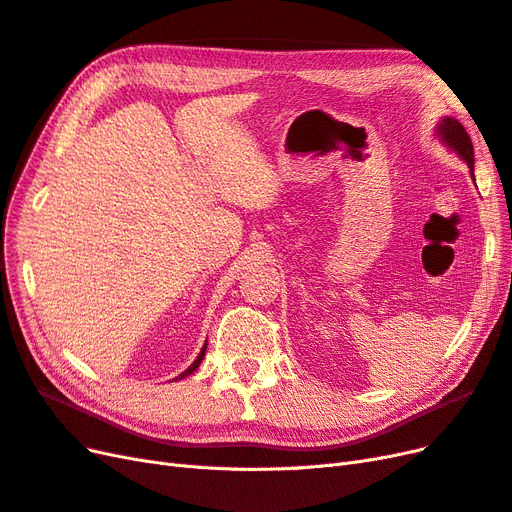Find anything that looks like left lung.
Here are the masks:
<instances>
[{"instance_id": "1", "label": "left lung", "mask_w": 512, "mask_h": 512, "mask_svg": "<svg viewBox=\"0 0 512 512\" xmlns=\"http://www.w3.org/2000/svg\"><path fill=\"white\" fill-rule=\"evenodd\" d=\"M436 134L440 136V140L444 144H447L449 148H453V151L468 163V168H470L472 178H474V148H472V140L468 136V131L464 129V125H461L453 117H444L438 123Z\"/></svg>"}]
</instances>
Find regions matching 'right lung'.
Masks as SVG:
<instances>
[{
  "instance_id": "obj_1",
  "label": "right lung",
  "mask_w": 512,
  "mask_h": 512,
  "mask_svg": "<svg viewBox=\"0 0 512 512\" xmlns=\"http://www.w3.org/2000/svg\"><path fill=\"white\" fill-rule=\"evenodd\" d=\"M204 355H206V344L202 346V351H200V355H197V359L193 361V364L183 372V374H180V376H176V381H178V378H185V376H189V374H193L195 370H197V366H200L202 364V359H204Z\"/></svg>"
}]
</instances>
